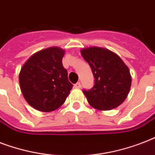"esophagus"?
<instances>
[{
	"mask_svg": "<svg viewBox=\"0 0 155 155\" xmlns=\"http://www.w3.org/2000/svg\"><path fill=\"white\" fill-rule=\"evenodd\" d=\"M74 87L75 88H80L81 87V84H80V82H77L75 84H74Z\"/></svg>",
	"mask_w": 155,
	"mask_h": 155,
	"instance_id": "34e87169",
	"label": "esophagus"
}]
</instances>
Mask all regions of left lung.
Segmentation results:
<instances>
[{"label": "left lung", "mask_w": 155, "mask_h": 155, "mask_svg": "<svg viewBox=\"0 0 155 155\" xmlns=\"http://www.w3.org/2000/svg\"><path fill=\"white\" fill-rule=\"evenodd\" d=\"M80 52L92 68L95 78L92 88L83 90L90 105L99 110H111L120 105L131 86L127 66L117 54L108 49L92 47Z\"/></svg>", "instance_id": "8db88e82"}]
</instances>
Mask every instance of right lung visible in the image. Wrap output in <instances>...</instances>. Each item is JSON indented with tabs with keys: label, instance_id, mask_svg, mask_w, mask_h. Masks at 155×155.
I'll list each match as a JSON object with an SVG mask.
<instances>
[{
	"label": "right lung",
	"instance_id": "obj_1",
	"mask_svg": "<svg viewBox=\"0 0 155 155\" xmlns=\"http://www.w3.org/2000/svg\"><path fill=\"white\" fill-rule=\"evenodd\" d=\"M64 53L59 47H48L30 56L21 69V91L27 103L37 110L57 109L72 88L62 63Z\"/></svg>",
	"mask_w": 155,
	"mask_h": 155
}]
</instances>
